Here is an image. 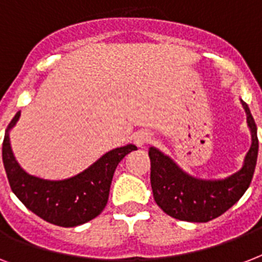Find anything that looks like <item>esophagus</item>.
Segmentation results:
<instances>
[{"instance_id":"34e87169","label":"esophagus","mask_w":262,"mask_h":262,"mask_svg":"<svg viewBox=\"0 0 262 262\" xmlns=\"http://www.w3.org/2000/svg\"><path fill=\"white\" fill-rule=\"evenodd\" d=\"M152 135L149 132H137L135 136V143L139 145V147H143L144 144H147L148 141H151Z\"/></svg>"}]
</instances>
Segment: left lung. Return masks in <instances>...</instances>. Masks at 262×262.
Segmentation results:
<instances>
[{"label":"left lung","mask_w":262,"mask_h":262,"mask_svg":"<svg viewBox=\"0 0 262 262\" xmlns=\"http://www.w3.org/2000/svg\"><path fill=\"white\" fill-rule=\"evenodd\" d=\"M252 133V147L239 171L224 179H200L185 172L171 158L158 148L148 151L151 159V186L154 199L171 217L193 223H205L223 215L250 186L258 155L257 126L249 106L241 100Z\"/></svg>","instance_id":"obj_1"}]
</instances>
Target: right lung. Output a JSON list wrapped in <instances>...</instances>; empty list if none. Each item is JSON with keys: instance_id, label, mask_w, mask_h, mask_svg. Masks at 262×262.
Returning <instances> with one entry per match:
<instances>
[{"instance_id": "1", "label": "right lung", "mask_w": 262, "mask_h": 262, "mask_svg": "<svg viewBox=\"0 0 262 262\" xmlns=\"http://www.w3.org/2000/svg\"><path fill=\"white\" fill-rule=\"evenodd\" d=\"M20 118V111L6 127L2 143V162L10 189L35 215L59 227H76L95 219L108 200L115 168L125 156L137 147L127 144L115 148L80 174L61 181H50L28 174L14 158L9 130Z\"/></svg>"}]
</instances>
